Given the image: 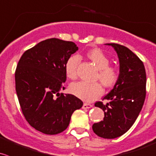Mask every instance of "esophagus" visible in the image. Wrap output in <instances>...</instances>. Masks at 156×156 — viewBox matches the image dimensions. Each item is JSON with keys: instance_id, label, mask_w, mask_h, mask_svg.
<instances>
[{"instance_id": "34e87169", "label": "esophagus", "mask_w": 156, "mask_h": 156, "mask_svg": "<svg viewBox=\"0 0 156 156\" xmlns=\"http://www.w3.org/2000/svg\"><path fill=\"white\" fill-rule=\"evenodd\" d=\"M92 107H93V105H92V104H87V103H84V104H83V106H82V108L83 109H89Z\"/></svg>"}]
</instances>
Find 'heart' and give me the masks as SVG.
<instances>
[{
	"label": "heart",
	"mask_w": 156,
	"mask_h": 156,
	"mask_svg": "<svg viewBox=\"0 0 156 156\" xmlns=\"http://www.w3.org/2000/svg\"><path fill=\"white\" fill-rule=\"evenodd\" d=\"M87 57L94 64L98 69L96 79L100 80L103 85L110 88L116 85L119 80V71L113 66H110V59L100 49H93L87 53ZM80 57L75 55L69 57L66 62L65 69L68 78L75 80L78 77V68ZM70 90L74 95L87 102H90L101 96L103 87L101 83H87L84 81L73 83L70 86Z\"/></svg>",
	"instance_id": "heart-1"
}]
</instances>
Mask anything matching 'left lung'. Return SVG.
<instances>
[{
	"label": "left lung",
	"mask_w": 156,
	"mask_h": 156,
	"mask_svg": "<svg viewBox=\"0 0 156 156\" xmlns=\"http://www.w3.org/2000/svg\"><path fill=\"white\" fill-rule=\"evenodd\" d=\"M116 50L120 60V77L116 85L95 107L104 112L102 121L94 123L92 129L98 136L114 139L123 135L135 123L146 94V74L142 60L127 47L108 43Z\"/></svg>",
	"instance_id": "1"
}]
</instances>
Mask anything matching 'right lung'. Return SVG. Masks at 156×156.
<instances>
[{
	"instance_id": "obj_1",
	"label": "right lung",
	"mask_w": 156,
	"mask_h": 156,
	"mask_svg": "<svg viewBox=\"0 0 156 156\" xmlns=\"http://www.w3.org/2000/svg\"><path fill=\"white\" fill-rule=\"evenodd\" d=\"M78 48L56 38L43 40L27 49L18 62L15 84L21 110L29 124L44 134L63 132L83 102L65 89V66Z\"/></svg>"
}]
</instances>
